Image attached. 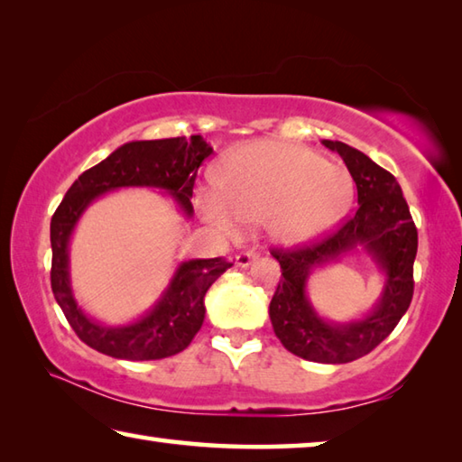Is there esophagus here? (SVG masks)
Wrapping results in <instances>:
<instances>
[{
    "mask_svg": "<svg viewBox=\"0 0 462 462\" xmlns=\"http://www.w3.org/2000/svg\"><path fill=\"white\" fill-rule=\"evenodd\" d=\"M256 258H258V254L254 253V250H245V253H240V254L236 256V264L242 266V268H246V266L253 264Z\"/></svg>",
    "mask_w": 462,
    "mask_h": 462,
    "instance_id": "34e87169",
    "label": "esophagus"
}]
</instances>
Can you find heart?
I'll list each match as a JSON object with an SVG mask.
<instances>
[{"label":"heart","mask_w":462,"mask_h":462,"mask_svg":"<svg viewBox=\"0 0 462 462\" xmlns=\"http://www.w3.org/2000/svg\"><path fill=\"white\" fill-rule=\"evenodd\" d=\"M354 181L307 149L258 141L234 151L202 194L204 212L228 232L264 222L281 245H305L347 212Z\"/></svg>","instance_id":"b5f03b06"}]
</instances>
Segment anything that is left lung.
Returning <instances> with one entry per match:
<instances>
[{"label": "left lung", "mask_w": 462, "mask_h": 462, "mask_svg": "<svg viewBox=\"0 0 462 462\" xmlns=\"http://www.w3.org/2000/svg\"><path fill=\"white\" fill-rule=\"evenodd\" d=\"M339 153L357 188V208L337 230L313 245L273 248L282 279L268 315L276 337L309 362L347 364L370 354L393 331L414 295V258L418 232L396 178L362 151L341 141H323ZM362 245L386 276L383 299L374 311L351 324H329L316 315L306 297L313 267L334 262Z\"/></svg>", "instance_id": "left-lung-1"}]
</instances>
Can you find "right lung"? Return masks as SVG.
Here are the masks:
<instances>
[{"label":"right lung","instance_id":"right-lung-1","mask_svg":"<svg viewBox=\"0 0 462 462\" xmlns=\"http://www.w3.org/2000/svg\"><path fill=\"white\" fill-rule=\"evenodd\" d=\"M212 155L202 135L131 141L98 165L90 167L66 191L50 222L52 271L50 282L56 303L69 319L74 333L88 347L116 359L145 362L180 354L196 337L204 323V297L217 276L232 266L226 258H196L178 266L170 287L151 311L129 325H103L85 315L72 295L69 274V242L85 209L98 196L119 188H157L178 199L191 216L189 198L199 165Z\"/></svg>","mask_w":462,"mask_h":462}]
</instances>
